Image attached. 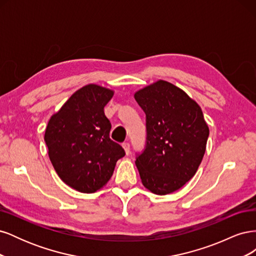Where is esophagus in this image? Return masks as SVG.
<instances>
[{
	"label": "esophagus",
	"mask_w": 256,
	"mask_h": 256,
	"mask_svg": "<svg viewBox=\"0 0 256 256\" xmlns=\"http://www.w3.org/2000/svg\"><path fill=\"white\" fill-rule=\"evenodd\" d=\"M122 147H124V150H125L126 154H129V152H130V144L128 142H124L122 143Z\"/></svg>",
	"instance_id": "obj_1"
}]
</instances>
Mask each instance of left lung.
<instances>
[{
	"label": "left lung",
	"instance_id": "8db88e82",
	"mask_svg": "<svg viewBox=\"0 0 256 256\" xmlns=\"http://www.w3.org/2000/svg\"><path fill=\"white\" fill-rule=\"evenodd\" d=\"M146 115V144L136 164L144 187L172 193L194 176L209 129L200 106L180 88L159 80L134 94Z\"/></svg>",
	"mask_w": 256,
	"mask_h": 256
}]
</instances>
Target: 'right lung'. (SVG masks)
<instances>
[{
	"instance_id": "obj_1",
	"label": "right lung",
	"mask_w": 256,
	"mask_h": 256,
	"mask_svg": "<svg viewBox=\"0 0 256 256\" xmlns=\"http://www.w3.org/2000/svg\"><path fill=\"white\" fill-rule=\"evenodd\" d=\"M113 90L85 85L51 116L44 142L60 178L69 187L92 193L109 182L116 161L125 156L122 147L110 138L111 122L104 108Z\"/></svg>"
}]
</instances>
